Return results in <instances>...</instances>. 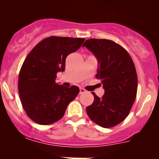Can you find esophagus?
Instances as JSON below:
<instances>
[{
  "mask_svg": "<svg viewBox=\"0 0 159 159\" xmlns=\"http://www.w3.org/2000/svg\"><path fill=\"white\" fill-rule=\"evenodd\" d=\"M84 92H86V90L84 89V88H80V94H83Z\"/></svg>",
  "mask_w": 159,
  "mask_h": 159,
  "instance_id": "1",
  "label": "esophagus"
}]
</instances>
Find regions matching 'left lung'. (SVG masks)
Returning a JSON list of instances; mask_svg holds the SVG:
<instances>
[{
    "instance_id": "left-lung-1",
    "label": "left lung",
    "mask_w": 159,
    "mask_h": 159,
    "mask_svg": "<svg viewBox=\"0 0 159 159\" xmlns=\"http://www.w3.org/2000/svg\"><path fill=\"white\" fill-rule=\"evenodd\" d=\"M98 60L95 75L100 80L104 95L94 92V102L86 108L94 123L104 128L115 127L130 113L137 94L138 78L131 57L121 45L105 39H89L83 44Z\"/></svg>"
}]
</instances>
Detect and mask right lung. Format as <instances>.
Instances as JSON below:
<instances>
[{
	"mask_svg": "<svg viewBox=\"0 0 159 159\" xmlns=\"http://www.w3.org/2000/svg\"><path fill=\"white\" fill-rule=\"evenodd\" d=\"M84 38L50 36L37 43L25 58L18 79V91L24 110L32 121L49 125L64 116L67 105L80 89L56 83L57 74L65 69V60L77 51Z\"/></svg>",
	"mask_w": 159,
	"mask_h": 159,
	"instance_id": "add662e5",
	"label": "right lung"
}]
</instances>
